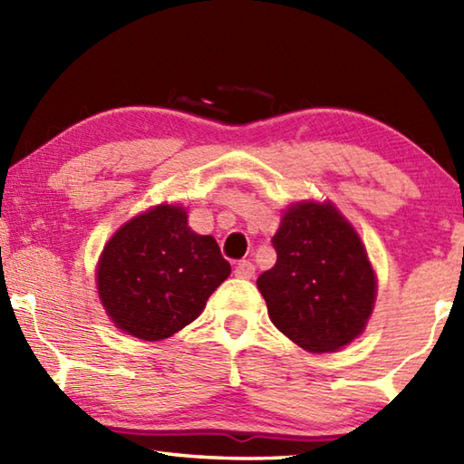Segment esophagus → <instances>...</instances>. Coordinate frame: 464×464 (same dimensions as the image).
<instances>
[{
  "label": "esophagus",
  "instance_id": "esophagus-1",
  "mask_svg": "<svg viewBox=\"0 0 464 464\" xmlns=\"http://www.w3.org/2000/svg\"><path fill=\"white\" fill-rule=\"evenodd\" d=\"M256 274V266L249 260H241L237 266H235V276L237 278H251Z\"/></svg>",
  "mask_w": 464,
  "mask_h": 464
}]
</instances>
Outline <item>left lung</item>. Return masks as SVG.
<instances>
[{"instance_id":"1","label":"left lung","mask_w":464,"mask_h":464,"mask_svg":"<svg viewBox=\"0 0 464 464\" xmlns=\"http://www.w3.org/2000/svg\"><path fill=\"white\" fill-rule=\"evenodd\" d=\"M272 243L276 264L257 278L272 324L313 354L362 335L376 303V272L342 210L332 200L290 202Z\"/></svg>"}]
</instances>
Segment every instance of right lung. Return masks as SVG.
Here are the masks:
<instances>
[{"label":"right lung","mask_w":464,"mask_h":464,"mask_svg":"<svg viewBox=\"0 0 464 464\" xmlns=\"http://www.w3.org/2000/svg\"><path fill=\"white\" fill-rule=\"evenodd\" d=\"M229 274L213 235L192 231L182 204L161 202L106 241L96 264V290L116 329L160 342L190 325Z\"/></svg>","instance_id":"obj_1"}]
</instances>
